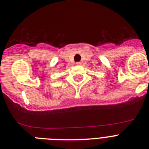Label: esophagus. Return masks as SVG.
<instances>
[{
  "mask_svg": "<svg viewBox=\"0 0 149 149\" xmlns=\"http://www.w3.org/2000/svg\"><path fill=\"white\" fill-rule=\"evenodd\" d=\"M76 65H81V62H78V63H76Z\"/></svg>",
  "mask_w": 149,
  "mask_h": 149,
  "instance_id": "obj_1",
  "label": "esophagus"
}]
</instances>
